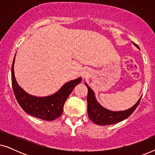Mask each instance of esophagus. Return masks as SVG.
I'll list each match as a JSON object with an SVG mask.
<instances>
[{
	"label": "esophagus",
	"instance_id": "obj_1",
	"mask_svg": "<svg viewBox=\"0 0 155 155\" xmlns=\"http://www.w3.org/2000/svg\"><path fill=\"white\" fill-rule=\"evenodd\" d=\"M82 75V76H83V77H87V73L86 72H83Z\"/></svg>",
	"mask_w": 155,
	"mask_h": 155
}]
</instances>
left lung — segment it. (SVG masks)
I'll use <instances>...</instances> for the list:
<instances>
[{"label": "left lung", "instance_id": "1", "mask_svg": "<svg viewBox=\"0 0 155 155\" xmlns=\"http://www.w3.org/2000/svg\"><path fill=\"white\" fill-rule=\"evenodd\" d=\"M134 44L137 48H139V46L136 44ZM85 85L88 90L87 98L88 116L92 122L99 125V126H107V125L117 124V123L125 120L129 117L136 109L141 99V98L140 99L133 107L126 110V111H111L101 107L95 99L94 92L86 83Z\"/></svg>", "mask_w": 155, "mask_h": 155}]
</instances>
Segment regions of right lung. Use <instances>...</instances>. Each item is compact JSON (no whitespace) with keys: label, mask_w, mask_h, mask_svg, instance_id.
Returning <instances> with one entry per match:
<instances>
[{"label":"right lung","mask_w":155,"mask_h":155,"mask_svg":"<svg viewBox=\"0 0 155 155\" xmlns=\"http://www.w3.org/2000/svg\"><path fill=\"white\" fill-rule=\"evenodd\" d=\"M15 57L12 64V84L15 98L22 109L40 119L54 120L60 117L63 111V106L73 88L82 81V78L72 80L65 83L56 94L45 97L31 96L25 92L17 83L14 75Z\"/></svg>","instance_id":"obj_1"}]
</instances>
